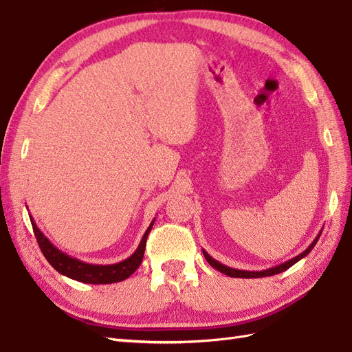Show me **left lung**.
<instances>
[{
	"label": "left lung",
	"instance_id": "left-lung-1",
	"mask_svg": "<svg viewBox=\"0 0 352 352\" xmlns=\"http://www.w3.org/2000/svg\"><path fill=\"white\" fill-rule=\"evenodd\" d=\"M322 232H323V229L318 232V235L316 236V239L310 243V247H308L305 251H302L300 255H296V257H294L292 260H287V261H285V263H282V264H279V265H274V267H272V269H267V270H260V272H248V270H239V269H233V267H229V265H225V264H221V263H219L217 260H214L211 257V255L206 251V250H202V254H204V257H206V260L208 261V264L211 265V267H214L216 270H219L220 273H223V274H226V276H230V278H242V279H257V278H265V276H273V274H278V273H282V272H285V270H287L289 267H292V265L295 264V263H298L300 261L301 258H304V257H307L308 254L311 252V250L314 248V245L317 243V241H318V238H320V235H322Z\"/></svg>",
	"mask_w": 352,
	"mask_h": 352
}]
</instances>
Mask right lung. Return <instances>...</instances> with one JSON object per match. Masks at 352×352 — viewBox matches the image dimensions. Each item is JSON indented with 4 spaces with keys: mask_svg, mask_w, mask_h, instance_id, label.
I'll return each instance as SVG.
<instances>
[{
    "mask_svg": "<svg viewBox=\"0 0 352 352\" xmlns=\"http://www.w3.org/2000/svg\"><path fill=\"white\" fill-rule=\"evenodd\" d=\"M30 217L32 228H34L35 236L38 241L39 248L44 254V257L48 260V263L54 267L58 273L63 276H67L70 279H74L78 282L83 283H92V285H107V283H114V282H122L124 279L129 278V276L140 267L142 258H144V252H145V243L146 238L150 235V232L153 229L154 220L151 221V225L148 226L145 230L144 236L140 242V247L136 248V251L131 255L129 258H126L120 263L116 264H89L80 261L78 258H73L66 252L60 251L54 243H51V241L39 230L36 226L35 220Z\"/></svg>",
    "mask_w": 352,
    "mask_h": 352,
    "instance_id": "add662e5",
    "label": "right lung"
}]
</instances>
